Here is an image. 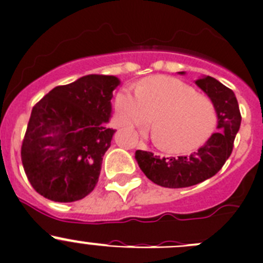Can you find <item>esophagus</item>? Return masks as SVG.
I'll return each instance as SVG.
<instances>
[{"instance_id":"1","label":"esophagus","mask_w":263,"mask_h":263,"mask_svg":"<svg viewBox=\"0 0 263 263\" xmlns=\"http://www.w3.org/2000/svg\"><path fill=\"white\" fill-rule=\"evenodd\" d=\"M139 147H140V149L145 150V149H146V145H145L142 141H140V142H139Z\"/></svg>"}]
</instances>
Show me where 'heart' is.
Masks as SVG:
<instances>
[{"label":"heart","instance_id":"1","mask_svg":"<svg viewBox=\"0 0 263 263\" xmlns=\"http://www.w3.org/2000/svg\"><path fill=\"white\" fill-rule=\"evenodd\" d=\"M116 108L123 121L139 128L154 121L153 140L172 154L196 150L210 140L217 126L213 101L167 76L145 78L137 88H122L116 96Z\"/></svg>","mask_w":263,"mask_h":263}]
</instances>
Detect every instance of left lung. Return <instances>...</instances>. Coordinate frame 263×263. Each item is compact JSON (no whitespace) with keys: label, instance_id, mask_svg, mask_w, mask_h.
Listing matches in <instances>:
<instances>
[{"label":"left lung","instance_id":"8db88e82","mask_svg":"<svg viewBox=\"0 0 263 263\" xmlns=\"http://www.w3.org/2000/svg\"><path fill=\"white\" fill-rule=\"evenodd\" d=\"M195 83L217 109L218 132L187 157L160 158L144 150H137L135 154L145 176L163 187H189L215 176L231 155L234 140L240 128L241 116L233 90L210 76L196 80Z\"/></svg>","mask_w":263,"mask_h":263}]
</instances>
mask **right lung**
<instances>
[{
  "mask_svg": "<svg viewBox=\"0 0 263 263\" xmlns=\"http://www.w3.org/2000/svg\"><path fill=\"white\" fill-rule=\"evenodd\" d=\"M114 76L90 74L58 86L32 109L22 144L25 175L38 194L53 202L83 199L95 189L114 129Z\"/></svg>",
  "mask_w": 263,
  "mask_h": 263,
  "instance_id": "obj_1",
  "label": "right lung"
}]
</instances>
